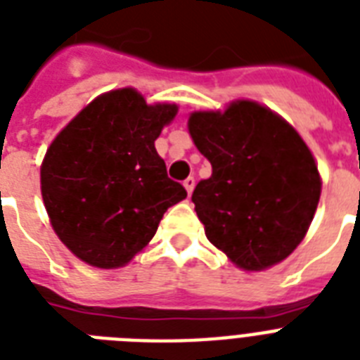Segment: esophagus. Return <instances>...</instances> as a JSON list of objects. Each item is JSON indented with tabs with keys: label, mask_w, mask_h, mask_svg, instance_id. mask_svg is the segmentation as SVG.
I'll return each mask as SVG.
<instances>
[{
	"label": "esophagus",
	"mask_w": 360,
	"mask_h": 360,
	"mask_svg": "<svg viewBox=\"0 0 360 360\" xmlns=\"http://www.w3.org/2000/svg\"><path fill=\"white\" fill-rule=\"evenodd\" d=\"M183 185H185V188H186V192H188V196H191L192 194V191H194V185H196V179H194V177H186L185 181H183Z\"/></svg>",
	"instance_id": "esophagus-1"
}]
</instances>
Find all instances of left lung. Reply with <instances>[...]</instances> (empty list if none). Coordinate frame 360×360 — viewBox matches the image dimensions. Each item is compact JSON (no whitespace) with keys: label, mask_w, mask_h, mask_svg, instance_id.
<instances>
[{"label":"left lung","mask_w":360,"mask_h":360,"mask_svg":"<svg viewBox=\"0 0 360 360\" xmlns=\"http://www.w3.org/2000/svg\"><path fill=\"white\" fill-rule=\"evenodd\" d=\"M196 147L213 166L192 192L205 236L245 271L282 262L301 243L319 194L318 166L282 117L250 101L188 120Z\"/></svg>","instance_id":"left-lung-1"}]
</instances>
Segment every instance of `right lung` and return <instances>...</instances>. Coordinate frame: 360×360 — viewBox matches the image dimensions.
<instances>
[{"label": "right lung", "mask_w": 360, "mask_h": 360, "mask_svg": "<svg viewBox=\"0 0 360 360\" xmlns=\"http://www.w3.org/2000/svg\"><path fill=\"white\" fill-rule=\"evenodd\" d=\"M175 114V104L149 106L127 87L95 98L52 141L41 168L42 200L53 231L82 262L129 263L168 207L186 198L155 149Z\"/></svg>", "instance_id": "obj_1"}]
</instances>
